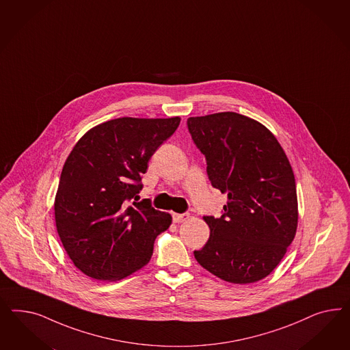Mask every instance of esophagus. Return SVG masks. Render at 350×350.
Instances as JSON below:
<instances>
[{
    "instance_id": "1",
    "label": "esophagus",
    "mask_w": 350,
    "mask_h": 350,
    "mask_svg": "<svg viewBox=\"0 0 350 350\" xmlns=\"http://www.w3.org/2000/svg\"><path fill=\"white\" fill-rule=\"evenodd\" d=\"M189 217H190V214H189V213H180V214H178V213H174V214H173V222H185L186 219H189Z\"/></svg>"
}]
</instances>
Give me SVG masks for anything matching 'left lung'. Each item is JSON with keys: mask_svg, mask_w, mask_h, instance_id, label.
Instances as JSON below:
<instances>
[{"mask_svg": "<svg viewBox=\"0 0 350 350\" xmlns=\"http://www.w3.org/2000/svg\"><path fill=\"white\" fill-rule=\"evenodd\" d=\"M187 128L213 187L228 198L219 218L204 217L211 236L193 255L227 282H256L281 262L297 232V186L286 154L263 124L232 111L189 118Z\"/></svg>", "mask_w": 350, "mask_h": 350, "instance_id": "left-lung-1", "label": "left lung"}]
</instances>
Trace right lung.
Segmentation results:
<instances>
[{
	"instance_id": "add662e5",
	"label": "right lung",
	"mask_w": 350,
	"mask_h": 350,
	"mask_svg": "<svg viewBox=\"0 0 350 350\" xmlns=\"http://www.w3.org/2000/svg\"><path fill=\"white\" fill-rule=\"evenodd\" d=\"M180 122L118 118L75 144L62 170L55 221L65 252L85 275L116 281L148 265L172 217L148 199L130 202L144 187L148 160Z\"/></svg>"
}]
</instances>
